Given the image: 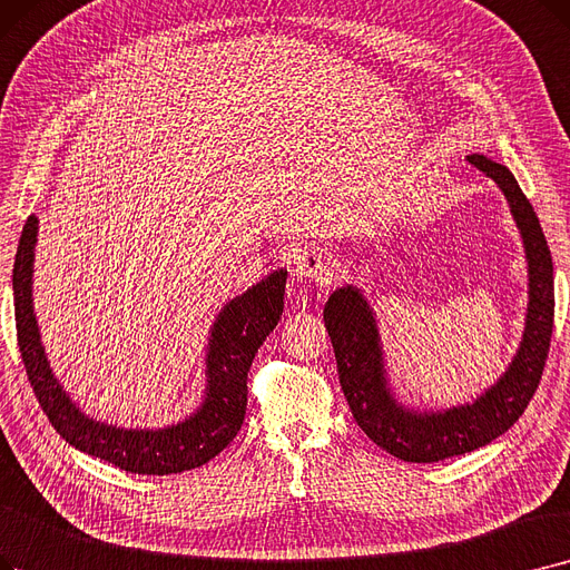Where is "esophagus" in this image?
<instances>
[{
	"instance_id": "1",
	"label": "esophagus",
	"mask_w": 570,
	"mask_h": 570,
	"mask_svg": "<svg viewBox=\"0 0 570 570\" xmlns=\"http://www.w3.org/2000/svg\"><path fill=\"white\" fill-rule=\"evenodd\" d=\"M295 277L312 279V282H328L335 272L331 256L321 249H305L293 261Z\"/></svg>"
}]
</instances>
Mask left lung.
<instances>
[{"label": "left lung", "instance_id": "1", "mask_svg": "<svg viewBox=\"0 0 570 570\" xmlns=\"http://www.w3.org/2000/svg\"><path fill=\"white\" fill-rule=\"evenodd\" d=\"M468 163L503 190L529 263L524 335L499 382L478 395L473 403L459 407L424 412L405 407L395 401L389 386L377 318L361 288L346 284L333 291L324 307L340 384L356 424L382 450L410 463H433L459 456L503 435L533 399L550 352L554 275L550 246L542 235L540 220L505 165L493 163L482 154L468 156Z\"/></svg>", "mask_w": 570, "mask_h": 570}]
</instances>
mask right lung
I'll return each mask as SVG.
<instances>
[{
    "mask_svg": "<svg viewBox=\"0 0 570 570\" xmlns=\"http://www.w3.org/2000/svg\"><path fill=\"white\" fill-rule=\"evenodd\" d=\"M37 230L39 220L30 216L16 252V328L24 373L53 429L71 448L137 475L184 473L224 452L244 424L246 373L284 312L286 269H275L218 312L209 331L207 389L200 407L165 429H120L81 412L46 358L32 305Z\"/></svg>",
    "mask_w": 570,
    "mask_h": 570,
    "instance_id": "add662e5",
    "label": "right lung"
}]
</instances>
